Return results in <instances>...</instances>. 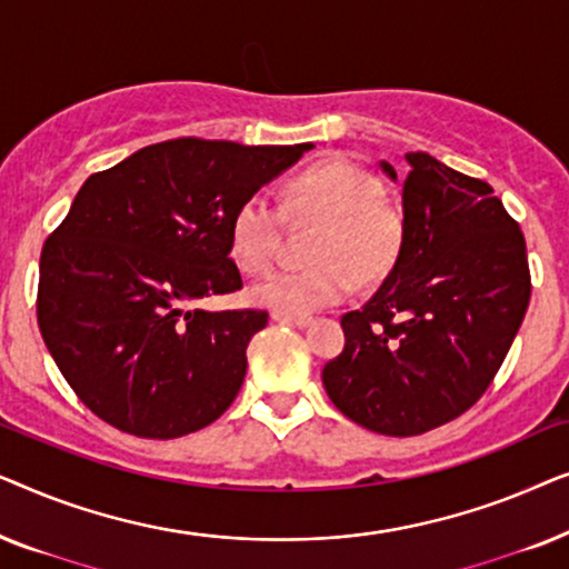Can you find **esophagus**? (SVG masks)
I'll return each instance as SVG.
<instances>
[{
	"label": "esophagus",
	"instance_id": "esophagus-1",
	"mask_svg": "<svg viewBox=\"0 0 569 569\" xmlns=\"http://www.w3.org/2000/svg\"><path fill=\"white\" fill-rule=\"evenodd\" d=\"M271 318H274V321H279V323L298 326V329H302V326H308L310 321H313V318H310V316H290V313H279V310H274V313H271Z\"/></svg>",
	"mask_w": 569,
	"mask_h": 569
}]
</instances>
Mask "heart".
Segmentation results:
<instances>
[{"instance_id": "b5f03b06", "label": "heart", "mask_w": 569, "mask_h": 569, "mask_svg": "<svg viewBox=\"0 0 569 569\" xmlns=\"http://www.w3.org/2000/svg\"><path fill=\"white\" fill-rule=\"evenodd\" d=\"M284 217L316 224L306 267L277 269L251 287V298L279 313L308 316L352 292L355 279L378 282L403 246V212L383 193L372 170L355 160H318L282 186V201L267 193L243 199L230 217V256L240 269L263 271L274 261Z\"/></svg>"}]
</instances>
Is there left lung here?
<instances>
[{
  "instance_id": "8db88e82",
  "label": "left lung",
  "mask_w": 569,
  "mask_h": 569,
  "mask_svg": "<svg viewBox=\"0 0 569 569\" xmlns=\"http://www.w3.org/2000/svg\"><path fill=\"white\" fill-rule=\"evenodd\" d=\"M403 246L380 290L341 316L323 386L365 430L411 438L461 417L492 383L531 300L526 238L492 186L407 152ZM380 168L396 181L388 162Z\"/></svg>"
}]
</instances>
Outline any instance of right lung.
Returning <instances> with one entry per match:
<instances>
[{
  "instance_id": "right-lung-1",
  "label": "right lung",
  "mask_w": 569,
  "mask_h": 569,
  "mask_svg": "<svg viewBox=\"0 0 569 569\" xmlns=\"http://www.w3.org/2000/svg\"><path fill=\"white\" fill-rule=\"evenodd\" d=\"M310 147L181 137L82 183L43 243L36 313L92 415L134 438L173 440L228 411L269 313L193 302L243 287L230 217Z\"/></svg>"
}]
</instances>
